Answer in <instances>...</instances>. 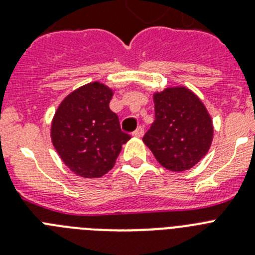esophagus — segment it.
<instances>
[{"instance_id":"1","label":"esophagus","mask_w":255,"mask_h":255,"mask_svg":"<svg viewBox=\"0 0 255 255\" xmlns=\"http://www.w3.org/2000/svg\"><path fill=\"white\" fill-rule=\"evenodd\" d=\"M132 135H134L135 138H141V136L144 135V128H143V126H139L138 129L132 132Z\"/></svg>"}]
</instances>
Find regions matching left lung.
<instances>
[{"label": "left lung", "mask_w": 255, "mask_h": 255, "mask_svg": "<svg viewBox=\"0 0 255 255\" xmlns=\"http://www.w3.org/2000/svg\"><path fill=\"white\" fill-rule=\"evenodd\" d=\"M155 119L144 144L155 159L173 172L190 170L208 153L213 121L199 97L184 85L153 93Z\"/></svg>", "instance_id": "1"}]
</instances>
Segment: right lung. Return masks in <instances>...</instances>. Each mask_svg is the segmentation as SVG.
Returning <instances> with one entry per match:
<instances>
[{"mask_svg": "<svg viewBox=\"0 0 255 255\" xmlns=\"http://www.w3.org/2000/svg\"><path fill=\"white\" fill-rule=\"evenodd\" d=\"M114 93V88L103 83H88L67 94L53 115L52 144L78 176L96 179L106 175L130 139L110 110Z\"/></svg>", "mask_w": 255, "mask_h": 255, "instance_id": "right-lung-1", "label": "right lung"}]
</instances>
